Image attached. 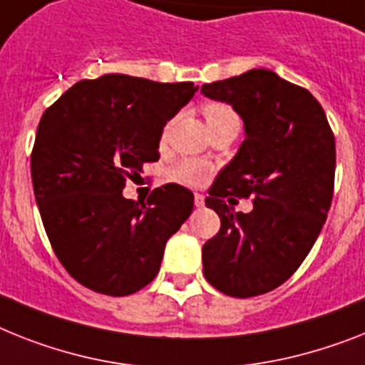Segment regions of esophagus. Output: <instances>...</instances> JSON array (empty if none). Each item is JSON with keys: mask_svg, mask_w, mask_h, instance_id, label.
<instances>
[{"mask_svg": "<svg viewBox=\"0 0 365 365\" xmlns=\"http://www.w3.org/2000/svg\"><path fill=\"white\" fill-rule=\"evenodd\" d=\"M194 205L197 207V209H201L205 205V195L203 194H195L194 195Z\"/></svg>", "mask_w": 365, "mask_h": 365, "instance_id": "1", "label": "esophagus"}]
</instances>
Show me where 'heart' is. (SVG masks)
<instances>
[{"instance_id":"obj_1","label":"heart","mask_w":365,"mask_h":365,"mask_svg":"<svg viewBox=\"0 0 365 365\" xmlns=\"http://www.w3.org/2000/svg\"><path fill=\"white\" fill-rule=\"evenodd\" d=\"M203 117L207 121L209 128H215V126L222 125H239V115L237 111L230 106V104H224V102H207L203 108ZM170 130V125L165 126L164 132H162V140H165ZM210 173H212V168H210L207 162L195 160V158H186V160L179 162V164L170 171V177L179 185L190 186V188H197V186L205 185L209 180Z\"/></svg>"}]
</instances>
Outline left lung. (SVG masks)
Wrapping results in <instances>:
<instances>
[{"label": "left lung", "mask_w": 365, "mask_h": 365, "mask_svg": "<svg viewBox=\"0 0 365 365\" xmlns=\"http://www.w3.org/2000/svg\"><path fill=\"white\" fill-rule=\"evenodd\" d=\"M201 93L231 104L246 130L205 200L220 231L203 244V274L227 297H257L297 272L323 230L334 195V132L308 89L267 68L205 83ZM235 197H252V212L233 213L227 202Z\"/></svg>", "instance_id": "obj_1"}]
</instances>
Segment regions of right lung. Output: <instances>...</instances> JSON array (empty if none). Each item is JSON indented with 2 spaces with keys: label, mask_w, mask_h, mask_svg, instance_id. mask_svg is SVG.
Returning <instances> with one entry per match:
<instances>
[{
  "label": "right lung",
  "mask_w": 365,
  "mask_h": 365,
  "mask_svg": "<svg viewBox=\"0 0 365 365\" xmlns=\"http://www.w3.org/2000/svg\"><path fill=\"white\" fill-rule=\"evenodd\" d=\"M195 91L192 81L104 74L74 83L42 113L31 150L35 200L57 259L83 287L126 297L160 270L194 194L170 182L138 203L123 188L160 158L162 128Z\"/></svg>",
  "instance_id": "add662e5"
}]
</instances>
